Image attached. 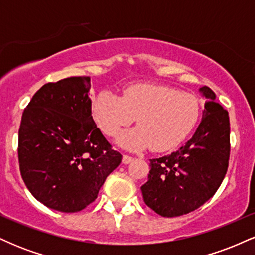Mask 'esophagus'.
<instances>
[{"label":"esophagus","mask_w":255,"mask_h":255,"mask_svg":"<svg viewBox=\"0 0 255 255\" xmlns=\"http://www.w3.org/2000/svg\"><path fill=\"white\" fill-rule=\"evenodd\" d=\"M134 160L133 157L130 156H127V154H124V157H122V163L124 164H129V163H131Z\"/></svg>","instance_id":"34e87169"}]
</instances>
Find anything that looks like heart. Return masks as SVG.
<instances>
[{
	"instance_id": "heart-1",
	"label": "heart",
	"mask_w": 255,
	"mask_h": 255,
	"mask_svg": "<svg viewBox=\"0 0 255 255\" xmlns=\"http://www.w3.org/2000/svg\"><path fill=\"white\" fill-rule=\"evenodd\" d=\"M200 114V102L194 95L160 84H133L122 97L104 90L93 99V115L107 135H116L137 118L139 127L119 137V144L130 151L174 150L192 133Z\"/></svg>"
}]
</instances>
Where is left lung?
Here are the masks:
<instances>
[{
	"label": "left lung",
	"instance_id": "obj_1",
	"mask_svg": "<svg viewBox=\"0 0 255 255\" xmlns=\"http://www.w3.org/2000/svg\"><path fill=\"white\" fill-rule=\"evenodd\" d=\"M203 119L194 135L180 150L150 159L147 182L141 186L145 204L162 217L186 215L213 197L223 182L230 157L229 114L204 86Z\"/></svg>",
	"mask_w": 255,
	"mask_h": 255
}]
</instances>
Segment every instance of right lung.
<instances>
[{"label": "right lung", "mask_w": 255, "mask_h": 255, "mask_svg": "<svg viewBox=\"0 0 255 255\" xmlns=\"http://www.w3.org/2000/svg\"><path fill=\"white\" fill-rule=\"evenodd\" d=\"M90 87V77L48 83L22 113L20 174L31 194L56 211L89 206L122 160L93 121Z\"/></svg>", "instance_id": "right-lung-1"}]
</instances>
